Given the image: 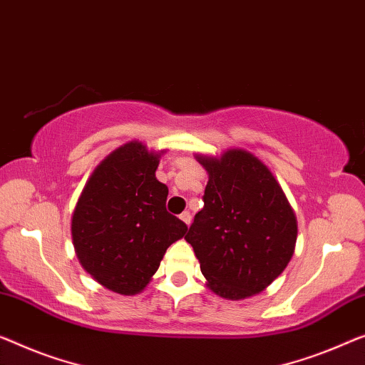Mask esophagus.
<instances>
[{"mask_svg":"<svg viewBox=\"0 0 365 365\" xmlns=\"http://www.w3.org/2000/svg\"><path fill=\"white\" fill-rule=\"evenodd\" d=\"M180 220L185 222V225L190 226V222H192V215H190V211H183L180 215Z\"/></svg>","mask_w":365,"mask_h":365,"instance_id":"esophagus-1","label":"esophagus"}]
</instances>
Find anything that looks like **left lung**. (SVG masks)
Wrapping results in <instances>:
<instances>
[{"mask_svg":"<svg viewBox=\"0 0 365 365\" xmlns=\"http://www.w3.org/2000/svg\"><path fill=\"white\" fill-rule=\"evenodd\" d=\"M197 160L208 172V183L203 210L185 239L211 292L232 302L254 297L295 252V211L274 173L249 150L197 154Z\"/></svg>","mask_w":365,"mask_h":365,"instance_id":"obj_1","label":"left lung"}]
</instances>
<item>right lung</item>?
Returning a JSON list of instances; mask_svg holds the SVG:
<instances>
[{
	"label": "right lung",
	"mask_w": 365,
	"mask_h": 365,
	"mask_svg": "<svg viewBox=\"0 0 365 365\" xmlns=\"http://www.w3.org/2000/svg\"><path fill=\"white\" fill-rule=\"evenodd\" d=\"M129 140L105 157L85 183L72 216L81 267L119 295L149 285L167 247L188 231L165 210L168 188L155 178L160 155Z\"/></svg>",
	"instance_id": "obj_1"
}]
</instances>
